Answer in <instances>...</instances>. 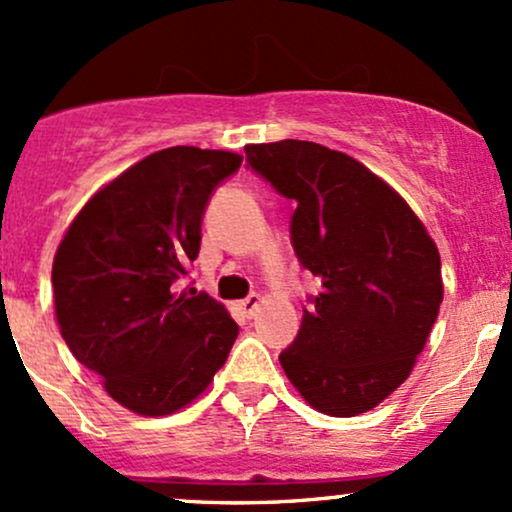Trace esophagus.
I'll return each mask as SVG.
<instances>
[{
    "label": "esophagus",
    "mask_w": 512,
    "mask_h": 512,
    "mask_svg": "<svg viewBox=\"0 0 512 512\" xmlns=\"http://www.w3.org/2000/svg\"><path fill=\"white\" fill-rule=\"evenodd\" d=\"M260 305H262V298L257 296V293H252V296H248L245 301L238 303V308L245 317H255L257 313H260Z\"/></svg>",
    "instance_id": "34e87169"
}]
</instances>
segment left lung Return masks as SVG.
<instances>
[{"instance_id":"8db88e82","label":"left lung","mask_w":512,"mask_h":512,"mask_svg":"<svg viewBox=\"0 0 512 512\" xmlns=\"http://www.w3.org/2000/svg\"><path fill=\"white\" fill-rule=\"evenodd\" d=\"M248 163L296 202L291 240L322 284L279 361L310 407L356 416L414 370L443 303L440 255L395 187L315 142L245 146Z\"/></svg>"}]
</instances>
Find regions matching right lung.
<instances>
[{
  "instance_id": "1",
  "label": "right lung",
  "mask_w": 512,
  "mask_h": 512,
  "mask_svg": "<svg viewBox=\"0 0 512 512\" xmlns=\"http://www.w3.org/2000/svg\"><path fill=\"white\" fill-rule=\"evenodd\" d=\"M240 163L221 149L156 151L105 182L55 252L64 342L134 414L166 416L195 402L236 342L226 305L178 291V281L199 252L209 195Z\"/></svg>"
}]
</instances>
